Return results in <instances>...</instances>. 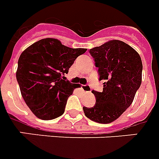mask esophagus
Returning a JSON list of instances; mask_svg holds the SVG:
<instances>
[{
  "label": "esophagus",
  "instance_id": "esophagus-1",
  "mask_svg": "<svg viewBox=\"0 0 159 159\" xmlns=\"http://www.w3.org/2000/svg\"><path fill=\"white\" fill-rule=\"evenodd\" d=\"M82 90H83L84 93H89L91 92V89H90L89 86L88 85H82Z\"/></svg>",
  "mask_w": 159,
  "mask_h": 159
}]
</instances>
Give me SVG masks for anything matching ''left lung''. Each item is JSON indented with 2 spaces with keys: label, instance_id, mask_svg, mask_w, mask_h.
Here are the masks:
<instances>
[{
  "label": "left lung",
  "instance_id": "left-lung-1",
  "mask_svg": "<svg viewBox=\"0 0 159 159\" xmlns=\"http://www.w3.org/2000/svg\"><path fill=\"white\" fill-rule=\"evenodd\" d=\"M89 53L98 68L99 80H104L103 89L102 92L93 90L95 105L84 107V112L93 121L108 124L131 105L141 84V58L130 45L116 39L91 48Z\"/></svg>",
  "mask_w": 159,
  "mask_h": 159
}]
</instances>
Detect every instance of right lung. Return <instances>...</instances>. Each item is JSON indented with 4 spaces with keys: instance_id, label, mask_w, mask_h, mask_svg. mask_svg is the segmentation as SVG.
<instances>
[{
    "instance_id": "obj_1",
    "label": "right lung",
    "mask_w": 159,
    "mask_h": 159,
    "mask_svg": "<svg viewBox=\"0 0 159 159\" xmlns=\"http://www.w3.org/2000/svg\"><path fill=\"white\" fill-rule=\"evenodd\" d=\"M86 48H70L47 38L30 45L20 55L16 79L25 103L37 117L52 120L64 113L67 99L79 84L66 80L63 74Z\"/></svg>"
}]
</instances>
